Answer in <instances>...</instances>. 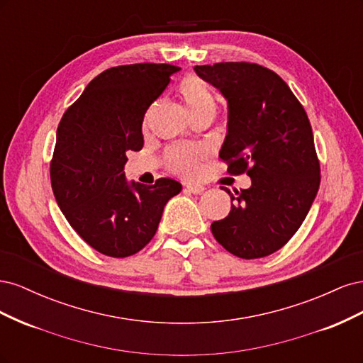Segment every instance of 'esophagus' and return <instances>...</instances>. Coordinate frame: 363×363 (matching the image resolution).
I'll list each match as a JSON object with an SVG mask.
<instances>
[{
    "label": "esophagus",
    "mask_w": 363,
    "mask_h": 363,
    "mask_svg": "<svg viewBox=\"0 0 363 363\" xmlns=\"http://www.w3.org/2000/svg\"><path fill=\"white\" fill-rule=\"evenodd\" d=\"M204 186H200V184H188L184 188V191L186 192H189V194H194V195H200V194H203L204 192Z\"/></svg>",
    "instance_id": "obj_1"
}]
</instances>
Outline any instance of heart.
Segmentation results:
<instances>
[{
  "label": "heart",
  "instance_id": "b5f03b06",
  "mask_svg": "<svg viewBox=\"0 0 363 363\" xmlns=\"http://www.w3.org/2000/svg\"><path fill=\"white\" fill-rule=\"evenodd\" d=\"M180 92L189 107L191 115L216 111L215 95L206 83L196 77H189L188 80H184ZM204 156L206 151L199 147H174L167 152V164L172 172L191 179L200 172V162Z\"/></svg>",
  "mask_w": 363,
  "mask_h": 363
}]
</instances>
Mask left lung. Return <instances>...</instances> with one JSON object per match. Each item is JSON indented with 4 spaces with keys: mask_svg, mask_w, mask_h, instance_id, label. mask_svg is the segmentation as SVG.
<instances>
[{
    "mask_svg": "<svg viewBox=\"0 0 363 363\" xmlns=\"http://www.w3.org/2000/svg\"><path fill=\"white\" fill-rule=\"evenodd\" d=\"M228 103L219 157L230 174L250 175L248 189L228 192L232 211L211 225L215 239L240 259L265 257L288 244L320 188V160L309 118L274 71L257 63L195 67Z\"/></svg>",
    "mask_w": 363,
    "mask_h": 363,
    "instance_id": "left-lung-1",
    "label": "left lung"
}]
</instances>
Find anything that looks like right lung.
I'll list each match as a JSON object with an SVG mask.
<instances>
[{
	"label": "right lung",
	"mask_w": 363,
	"mask_h": 363,
	"mask_svg": "<svg viewBox=\"0 0 363 363\" xmlns=\"http://www.w3.org/2000/svg\"><path fill=\"white\" fill-rule=\"evenodd\" d=\"M179 69L167 63L108 68L60 119L52 192L71 227L101 255H136L156 235L164 204L182 191L172 179L128 184L124 174L127 152L144 147L145 112Z\"/></svg>",
	"instance_id": "obj_1"
}]
</instances>
